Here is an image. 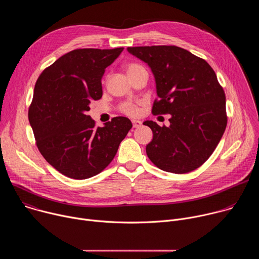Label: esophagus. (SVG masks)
Segmentation results:
<instances>
[{"label":"esophagus","instance_id":"obj_1","mask_svg":"<svg viewBox=\"0 0 259 259\" xmlns=\"http://www.w3.org/2000/svg\"><path fill=\"white\" fill-rule=\"evenodd\" d=\"M132 125H133V128H138V127L141 126V121L132 120Z\"/></svg>","mask_w":259,"mask_h":259}]
</instances>
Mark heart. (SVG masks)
Instances as JSON below:
<instances>
[{
	"label": "heart",
	"instance_id": "b5f03b06",
	"mask_svg": "<svg viewBox=\"0 0 259 259\" xmlns=\"http://www.w3.org/2000/svg\"><path fill=\"white\" fill-rule=\"evenodd\" d=\"M140 68H143V67L141 65L137 64V63H129V64H127L126 65V72H127L128 77L130 75H132L133 72H135L138 69H140ZM121 109H122L123 113H125V114H127L129 116H136L138 114V107H137V105L132 103V102H125L122 105Z\"/></svg>",
	"mask_w": 259,
	"mask_h": 259
}]
</instances>
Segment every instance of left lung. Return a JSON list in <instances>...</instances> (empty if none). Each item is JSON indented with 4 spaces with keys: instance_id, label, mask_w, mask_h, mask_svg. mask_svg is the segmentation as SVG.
Wrapping results in <instances>:
<instances>
[{
    "instance_id": "1",
    "label": "left lung",
    "mask_w": 259,
    "mask_h": 259,
    "mask_svg": "<svg viewBox=\"0 0 259 259\" xmlns=\"http://www.w3.org/2000/svg\"><path fill=\"white\" fill-rule=\"evenodd\" d=\"M155 77L154 115L169 114L170 126L145 121L153 131L146 155L161 170L188 173L212 155L227 127L226 95L212 67L176 46L128 47Z\"/></svg>"
}]
</instances>
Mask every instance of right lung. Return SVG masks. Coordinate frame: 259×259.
<instances>
[{
	"label": "right lung",
	"mask_w": 259,
	"mask_h": 259,
	"mask_svg": "<svg viewBox=\"0 0 259 259\" xmlns=\"http://www.w3.org/2000/svg\"><path fill=\"white\" fill-rule=\"evenodd\" d=\"M124 48L72 50L43 70L33 90L28 121L45 160L63 175L87 179L115 158L132 128L116 117L95 127L87 112L102 96L101 79Z\"/></svg>",
	"instance_id": "add662e5"
}]
</instances>
